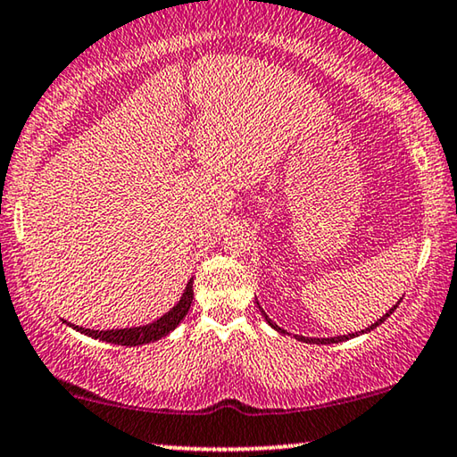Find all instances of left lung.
<instances>
[{"label": "left lung", "mask_w": 457, "mask_h": 457, "mask_svg": "<svg viewBox=\"0 0 457 457\" xmlns=\"http://www.w3.org/2000/svg\"><path fill=\"white\" fill-rule=\"evenodd\" d=\"M398 303H400V302H398ZM398 303L394 305V308H392L390 312H386V314L381 316V318L378 320V322H373L371 326H367V328H365V330H361V332H351V335H343V337H330V338H310V337H297V335H295V338H297V340H302V343H310V345H335V343H343V340H349V338H355V337H359V335H365V332H371L373 328H376V326H379L381 322H384V320L390 318L392 312L398 308ZM256 305H258V310L262 312V316H264V320H267V324L270 326V328H275L277 332H281V335H287V330H283L281 326H277V324L272 322V320H270L267 314H264V310L261 308V303L256 302Z\"/></svg>", "instance_id": "1"}]
</instances>
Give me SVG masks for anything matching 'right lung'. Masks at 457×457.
Segmentation results:
<instances>
[{"instance_id": "obj_1", "label": "right lung", "mask_w": 457, "mask_h": 457, "mask_svg": "<svg viewBox=\"0 0 457 457\" xmlns=\"http://www.w3.org/2000/svg\"><path fill=\"white\" fill-rule=\"evenodd\" d=\"M193 278L187 283V289L182 297L179 299V303L174 305L172 310L166 312L162 318L154 320L152 324L145 326H133V328H114V330H92V328H81V326L70 324L73 330L81 332V335L104 340V343H112V345H120V346H139V345H147L154 343V340H160L162 337H166L172 332L176 326H179L182 320L187 318L190 303H193ZM65 322V320H63Z\"/></svg>"}]
</instances>
